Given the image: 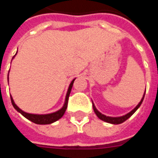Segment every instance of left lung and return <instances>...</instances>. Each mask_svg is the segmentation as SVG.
I'll return each instance as SVG.
<instances>
[{
    "label": "left lung",
    "mask_w": 158,
    "mask_h": 158,
    "mask_svg": "<svg viewBox=\"0 0 158 158\" xmlns=\"http://www.w3.org/2000/svg\"><path fill=\"white\" fill-rule=\"evenodd\" d=\"M146 93V91H145ZM144 97H145V94H144V96H143L142 99L140 100V102H139V104L137 105V106L134 108V109L131 111V112H129V113H127L125 115H123V116H121V117H108V116H106V115H104L102 113H101L98 111V110L96 109V107L94 105V103L92 102V106H93V109H94V112L96 114V116L98 117L101 120H102V121H105L106 123H113V124H119V123H123L124 121H126L127 119L130 118V117L132 116L134 113H135L136 110L139 108L140 105H141V103H142L143 100H144Z\"/></svg>",
    "instance_id": "8db88e82"
}]
</instances>
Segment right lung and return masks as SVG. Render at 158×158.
Here are the masks:
<instances>
[{"mask_svg":"<svg viewBox=\"0 0 158 158\" xmlns=\"http://www.w3.org/2000/svg\"><path fill=\"white\" fill-rule=\"evenodd\" d=\"M16 54H17V53H16ZM14 56H13V57H14ZM13 57H12V59H13ZM74 80H75V79H73L72 82L70 83V85H69V89H68V92H67V95H66L64 105L62 106V107L61 109L58 110V111H56L55 113H48V114H33V113H25V112H23V110L20 109L19 106L16 105L15 102H14V101L12 99V97L11 96V101H12V106H13V107H14L19 113H21L24 118H26L27 119H29L31 122L35 123L36 124H50V123H52L56 122V121H57L58 119L61 118L63 116V114L65 113L67 106H68V102H69V95H70V92H71V89H72L73 85Z\"/></svg>","mask_w":158,"mask_h":158,"instance_id":"obj_1","label":"right lung"}]
</instances>
